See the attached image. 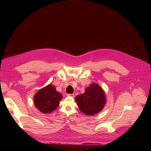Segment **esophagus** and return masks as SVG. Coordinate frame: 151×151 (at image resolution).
<instances>
[{
    "instance_id": "esophagus-1",
    "label": "esophagus",
    "mask_w": 151,
    "mask_h": 151,
    "mask_svg": "<svg viewBox=\"0 0 151 151\" xmlns=\"http://www.w3.org/2000/svg\"><path fill=\"white\" fill-rule=\"evenodd\" d=\"M67 96L71 97H75V94H68Z\"/></svg>"
}]
</instances>
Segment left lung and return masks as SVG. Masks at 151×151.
<instances>
[{
    "label": "left lung",
    "instance_id": "left-lung-1",
    "mask_svg": "<svg viewBox=\"0 0 151 151\" xmlns=\"http://www.w3.org/2000/svg\"><path fill=\"white\" fill-rule=\"evenodd\" d=\"M80 111L87 115H94L100 112L106 104L104 91L97 83L91 84L85 93L75 97Z\"/></svg>",
    "mask_w": 151,
    "mask_h": 151
}]
</instances>
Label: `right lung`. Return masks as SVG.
Listing matches in <instances>:
<instances>
[{
	"mask_svg": "<svg viewBox=\"0 0 151 151\" xmlns=\"http://www.w3.org/2000/svg\"><path fill=\"white\" fill-rule=\"evenodd\" d=\"M62 98V94L56 91L54 85H48L36 93L34 104L41 112L51 113L57 109Z\"/></svg>",
	"mask_w": 151,
	"mask_h": 151,
	"instance_id": "obj_1",
	"label": "right lung"
}]
</instances>
